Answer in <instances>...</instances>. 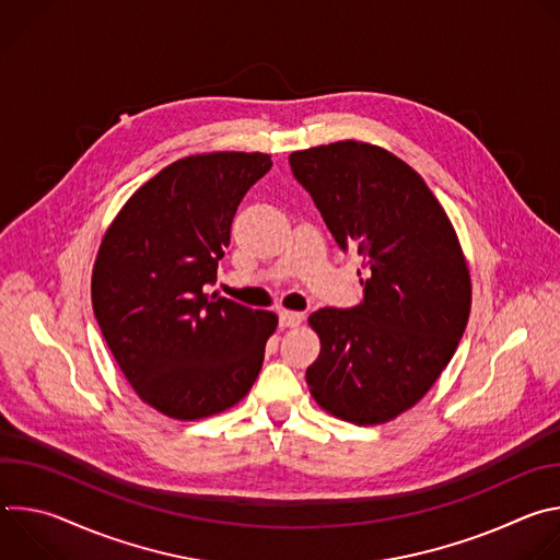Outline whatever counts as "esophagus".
Here are the masks:
<instances>
[{"instance_id":"obj_1","label":"esophagus","mask_w":560,"mask_h":560,"mask_svg":"<svg viewBox=\"0 0 560 560\" xmlns=\"http://www.w3.org/2000/svg\"><path fill=\"white\" fill-rule=\"evenodd\" d=\"M305 314L303 312H292V310H281L279 312V324L281 328H296L303 324Z\"/></svg>"}]
</instances>
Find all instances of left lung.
<instances>
[{
	"label": "left lung",
	"instance_id": "1",
	"mask_svg": "<svg viewBox=\"0 0 560 560\" xmlns=\"http://www.w3.org/2000/svg\"><path fill=\"white\" fill-rule=\"evenodd\" d=\"M290 168L365 275L359 305L307 318L322 341L310 394L341 421L387 423L428 394L465 332L471 281L456 230L423 177L381 145L296 150Z\"/></svg>",
	"mask_w": 560,
	"mask_h": 560
}]
</instances>
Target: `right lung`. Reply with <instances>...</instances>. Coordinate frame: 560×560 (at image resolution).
<instances>
[{
  "instance_id": "obj_1",
  "label": "right lung",
  "mask_w": 560,
  "mask_h": 560,
  "mask_svg": "<svg viewBox=\"0 0 560 560\" xmlns=\"http://www.w3.org/2000/svg\"><path fill=\"white\" fill-rule=\"evenodd\" d=\"M264 152H203L145 182L108 225L91 294L102 335L143 404L171 419L225 412L259 376L279 318L206 294Z\"/></svg>"
}]
</instances>
